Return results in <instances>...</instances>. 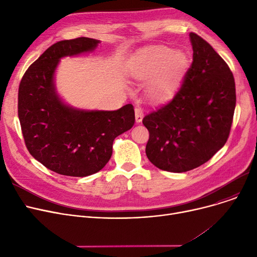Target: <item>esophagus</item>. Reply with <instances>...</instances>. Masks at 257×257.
<instances>
[{
  "instance_id": "obj_1",
  "label": "esophagus",
  "mask_w": 257,
  "mask_h": 257,
  "mask_svg": "<svg viewBox=\"0 0 257 257\" xmlns=\"http://www.w3.org/2000/svg\"><path fill=\"white\" fill-rule=\"evenodd\" d=\"M143 116H144L143 108L137 107L136 108V120H137V123H141V121L143 120Z\"/></svg>"
}]
</instances>
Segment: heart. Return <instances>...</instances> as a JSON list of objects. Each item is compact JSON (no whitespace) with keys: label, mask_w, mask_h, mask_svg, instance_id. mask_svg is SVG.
<instances>
[{"label":"heart","mask_w":257,"mask_h":257,"mask_svg":"<svg viewBox=\"0 0 257 257\" xmlns=\"http://www.w3.org/2000/svg\"><path fill=\"white\" fill-rule=\"evenodd\" d=\"M190 59L182 50L156 46L146 50L131 67V76L140 81L151 80L148 97L154 103L171 100L180 87Z\"/></svg>","instance_id":"1"}]
</instances>
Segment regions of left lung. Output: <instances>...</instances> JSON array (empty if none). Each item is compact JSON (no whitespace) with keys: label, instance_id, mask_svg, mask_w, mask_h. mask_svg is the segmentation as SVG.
<instances>
[{"label":"left lung","instance_id":"obj_1","mask_svg":"<svg viewBox=\"0 0 257 257\" xmlns=\"http://www.w3.org/2000/svg\"><path fill=\"white\" fill-rule=\"evenodd\" d=\"M193 62L172 101L143 118L149 130L148 159L183 173L208 161L226 144L235 108V83L227 63L196 33Z\"/></svg>","mask_w":257,"mask_h":257}]
</instances>
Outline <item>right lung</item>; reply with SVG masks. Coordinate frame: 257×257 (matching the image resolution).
Returning <instances> with one entry per match:
<instances>
[{"label": "right lung", "mask_w": 257, "mask_h": 257, "mask_svg": "<svg viewBox=\"0 0 257 257\" xmlns=\"http://www.w3.org/2000/svg\"><path fill=\"white\" fill-rule=\"evenodd\" d=\"M100 40L79 37L47 49L26 71L19 88V118L27 149L49 170L85 177L102 170L119 134L134 125L131 104L117 110H84L57 93L55 71L61 58L92 52Z\"/></svg>", "instance_id": "right-lung-1"}]
</instances>
